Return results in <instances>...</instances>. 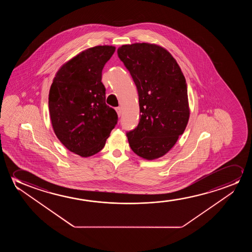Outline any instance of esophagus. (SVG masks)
I'll use <instances>...</instances> for the list:
<instances>
[{"mask_svg": "<svg viewBox=\"0 0 252 252\" xmlns=\"http://www.w3.org/2000/svg\"><path fill=\"white\" fill-rule=\"evenodd\" d=\"M115 110H116V112H117L118 116H119V117H120V116H121V107H116V109H115Z\"/></svg>", "mask_w": 252, "mask_h": 252, "instance_id": "34e87169", "label": "esophagus"}]
</instances>
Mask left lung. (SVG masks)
<instances>
[{
  "instance_id": "8db88e82",
  "label": "left lung",
  "mask_w": 252,
  "mask_h": 252,
  "mask_svg": "<svg viewBox=\"0 0 252 252\" xmlns=\"http://www.w3.org/2000/svg\"><path fill=\"white\" fill-rule=\"evenodd\" d=\"M138 92L140 120L127 132L132 152L146 160L165 155L189 119L185 77L176 59L161 45L135 43L118 48Z\"/></svg>"
}]
</instances>
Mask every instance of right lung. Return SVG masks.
<instances>
[{"label":"right lung","mask_w":252,"mask_h":252,"mask_svg":"<svg viewBox=\"0 0 252 252\" xmlns=\"http://www.w3.org/2000/svg\"><path fill=\"white\" fill-rule=\"evenodd\" d=\"M114 52L113 45H97L80 52L59 68L50 89L53 131L69 152L82 158L101 151L117 124L101 83L104 65Z\"/></svg>","instance_id":"1"}]
</instances>
